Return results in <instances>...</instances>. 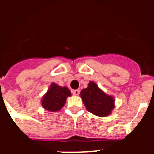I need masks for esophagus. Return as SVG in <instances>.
I'll return each instance as SVG.
<instances>
[{
	"label": "esophagus",
	"instance_id": "obj_1",
	"mask_svg": "<svg viewBox=\"0 0 154 154\" xmlns=\"http://www.w3.org/2000/svg\"><path fill=\"white\" fill-rule=\"evenodd\" d=\"M79 92H80L79 89H75V90L72 91V93L74 96H78L79 94Z\"/></svg>",
	"mask_w": 154,
	"mask_h": 154
}]
</instances>
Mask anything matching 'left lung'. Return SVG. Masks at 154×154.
<instances>
[{"mask_svg":"<svg viewBox=\"0 0 154 154\" xmlns=\"http://www.w3.org/2000/svg\"><path fill=\"white\" fill-rule=\"evenodd\" d=\"M80 97L86 109L99 117H106L115 108V99L102 90L97 84L90 81L86 89H82Z\"/></svg>","mask_w":154,"mask_h":154,"instance_id":"obj_1","label":"left lung"}]
</instances>
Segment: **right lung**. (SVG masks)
Wrapping results in <instances>:
<instances>
[{"instance_id":"right-lung-1","label":"right lung","mask_w":154,"mask_h":154,"mask_svg":"<svg viewBox=\"0 0 154 154\" xmlns=\"http://www.w3.org/2000/svg\"><path fill=\"white\" fill-rule=\"evenodd\" d=\"M69 96H72V93L68 87L60 86L52 82L42 97L41 105L48 112H58L65 106L66 99Z\"/></svg>"}]
</instances>
